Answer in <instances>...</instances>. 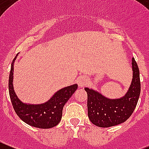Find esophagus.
Masks as SVG:
<instances>
[{
    "label": "esophagus",
    "instance_id": "obj_1",
    "mask_svg": "<svg viewBox=\"0 0 149 149\" xmlns=\"http://www.w3.org/2000/svg\"><path fill=\"white\" fill-rule=\"evenodd\" d=\"M77 82H78V84H79V86L80 88H84V86H86L87 84H88V78L84 76H80V77L78 79Z\"/></svg>",
    "mask_w": 149,
    "mask_h": 149
}]
</instances>
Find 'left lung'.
Returning a JSON list of instances; mask_svg holds the SVG:
<instances>
[{"label": "left lung", "mask_w": 149, "mask_h": 149, "mask_svg": "<svg viewBox=\"0 0 149 149\" xmlns=\"http://www.w3.org/2000/svg\"><path fill=\"white\" fill-rule=\"evenodd\" d=\"M133 79L124 96L108 99L93 89L85 88L88 93V114L90 120L98 127L108 128L126 121L134 111L140 94V70L132 58Z\"/></svg>", "instance_id": "obj_1"}]
</instances>
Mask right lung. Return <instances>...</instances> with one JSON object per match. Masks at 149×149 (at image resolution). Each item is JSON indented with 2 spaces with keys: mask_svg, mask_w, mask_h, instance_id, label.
I'll list each match as a JSON object with an SVG mask.
<instances>
[{
  "mask_svg": "<svg viewBox=\"0 0 149 149\" xmlns=\"http://www.w3.org/2000/svg\"><path fill=\"white\" fill-rule=\"evenodd\" d=\"M11 65L9 77V92L12 104L15 113L26 124L38 128H50L60 123L62 116L63 107L78 88L76 84L65 87L58 91L47 102L42 104H26L18 98L13 88L14 62Z\"/></svg>",
  "mask_w": 149,
  "mask_h": 149,
  "instance_id": "add662e5",
  "label": "right lung"
}]
</instances>
